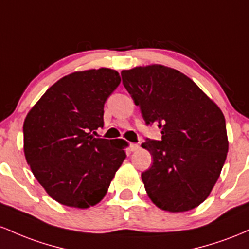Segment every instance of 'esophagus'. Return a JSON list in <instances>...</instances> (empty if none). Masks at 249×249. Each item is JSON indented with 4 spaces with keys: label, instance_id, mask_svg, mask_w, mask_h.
I'll return each mask as SVG.
<instances>
[{
    "label": "esophagus",
    "instance_id": "1",
    "mask_svg": "<svg viewBox=\"0 0 249 249\" xmlns=\"http://www.w3.org/2000/svg\"><path fill=\"white\" fill-rule=\"evenodd\" d=\"M139 149H140L139 143H130V150H132V152H136V150Z\"/></svg>",
    "mask_w": 249,
    "mask_h": 249
}]
</instances>
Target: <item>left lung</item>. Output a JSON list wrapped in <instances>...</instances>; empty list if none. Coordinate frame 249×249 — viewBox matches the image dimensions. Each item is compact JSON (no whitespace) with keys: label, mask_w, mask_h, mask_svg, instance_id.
<instances>
[{"label":"left lung","mask_w":249,"mask_h":249,"mask_svg":"<svg viewBox=\"0 0 249 249\" xmlns=\"http://www.w3.org/2000/svg\"><path fill=\"white\" fill-rule=\"evenodd\" d=\"M122 82L139 106L146 124L161 129V141L141 144L153 156L141 174L156 207L170 213L201 205L212 189L228 153L221 109L185 74L162 66L122 71Z\"/></svg>","instance_id":"8db88e82"}]
</instances>
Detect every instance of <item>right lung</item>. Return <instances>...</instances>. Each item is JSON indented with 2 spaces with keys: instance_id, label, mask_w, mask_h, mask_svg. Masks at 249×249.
<instances>
[{
  "instance_id": "add662e5",
  "label": "right lung",
  "mask_w": 249,
  "mask_h": 249,
  "mask_svg": "<svg viewBox=\"0 0 249 249\" xmlns=\"http://www.w3.org/2000/svg\"><path fill=\"white\" fill-rule=\"evenodd\" d=\"M121 82L114 69L75 71L46 91L27 114L23 150L52 199L72 208L99 203L125 159L122 139L95 138L103 107Z\"/></svg>"
}]
</instances>
